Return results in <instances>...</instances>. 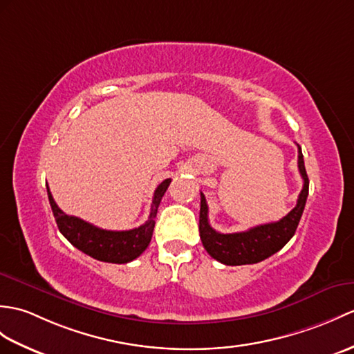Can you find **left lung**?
<instances>
[{
  "instance_id": "1",
  "label": "left lung",
  "mask_w": 354,
  "mask_h": 354,
  "mask_svg": "<svg viewBox=\"0 0 354 354\" xmlns=\"http://www.w3.org/2000/svg\"><path fill=\"white\" fill-rule=\"evenodd\" d=\"M299 147V171L303 178V188L299 194L297 205L283 218L273 223L250 227L249 231L235 234H220L212 229L208 221V205L203 193H201L199 232L205 250L212 258L225 266L257 264L281 250L288 243L299 226L303 209H305L309 179L303 161L301 147Z\"/></svg>"
}]
</instances>
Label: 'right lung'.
Wrapping results in <instances>:
<instances>
[{
    "label": "right lung",
    "instance_id": "obj_1",
    "mask_svg": "<svg viewBox=\"0 0 354 354\" xmlns=\"http://www.w3.org/2000/svg\"><path fill=\"white\" fill-rule=\"evenodd\" d=\"M171 179H164L153 193L151 214L142 226L129 229V231H105L96 227L78 217L68 216L57 207L54 197L48 190V199L51 205L53 214L60 232L72 245L97 261L111 262V264H127L142 254L151 243L155 227V217L160 202L170 185Z\"/></svg>",
    "mask_w": 354,
    "mask_h": 354
}]
</instances>
